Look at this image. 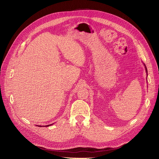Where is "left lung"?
<instances>
[{"label":"left lung","instance_id":"obj_1","mask_svg":"<svg viewBox=\"0 0 159 159\" xmlns=\"http://www.w3.org/2000/svg\"><path fill=\"white\" fill-rule=\"evenodd\" d=\"M144 66H145V69H146V73H148V71H147V68H146V66H145V64H144ZM147 75H148V74H147Z\"/></svg>","mask_w":159,"mask_h":159}]
</instances>
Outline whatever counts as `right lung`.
Masks as SVG:
<instances>
[{"label": "right lung", "instance_id": "obj_1", "mask_svg": "<svg viewBox=\"0 0 159 159\" xmlns=\"http://www.w3.org/2000/svg\"><path fill=\"white\" fill-rule=\"evenodd\" d=\"M52 124H49V125H47V126H46V127H48V126H50V125H52ZM39 127H41V126H39Z\"/></svg>", "mask_w": 159, "mask_h": 159}]
</instances>
